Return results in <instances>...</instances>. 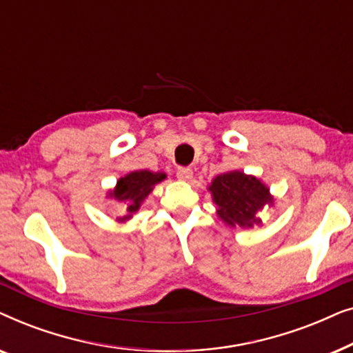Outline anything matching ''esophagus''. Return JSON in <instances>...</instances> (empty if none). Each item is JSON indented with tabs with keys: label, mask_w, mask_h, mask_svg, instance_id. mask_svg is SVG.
<instances>
[{
	"label": "esophagus",
	"mask_w": 353,
	"mask_h": 353,
	"mask_svg": "<svg viewBox=\"0 0 353 353\" xmlns=\"http://www.w3.org/2000/svg\"><path fill=\"white\" fill-rule=\"evenodd\" d=\"M176 178H178V180H180V181H190L191 178H192V170H191V168H185V167L178 168Z\"/></svg>",
	"instance_id": "obj_1"
}]
</instances>
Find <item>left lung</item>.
Wrapping results in <instances>:
<instances>
[{"instance_id":"left-lung-1","label":"left lung","mask_w":353,"mask_h":353,"mask_svg":"<svg viewBox=\"0 0 353 353\" xmlns=\"http://www.w3.org/2000/svg\"><path fill=\"white\" fill-rule=\"evenodd\" d=\"M207 190L212 194L216 216L231 228H254L262 223L260 212L274 205L270 188L260 178L241 170L216 175Z\"/></svg>"}]
</instances>
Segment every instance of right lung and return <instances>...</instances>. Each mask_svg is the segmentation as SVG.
Listing matches in <instances>:
<instances>
[{
  "label": "right lung",
  "instance_id": "right-lung-1",
  "mask_svg": "<svg viewBox=\"0 0 353 353\" xmlns=\"http://www.w3.org/2000/svg\"><path fill=\"white\" fill-rule=\"evenodd\" d=\"M167 175L163 172H151V170H134L127 175L120 176L112 190L108 191L105 197H110L119 204L125 205V215L117 216V223H127L132 220L138 210L141 209L143 202L151 194L154 186L163 181Z\"/></svg>",
  "mask_w": 353,
  "mask_h": 353
}]
</instances>
